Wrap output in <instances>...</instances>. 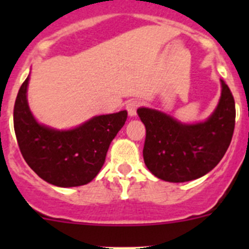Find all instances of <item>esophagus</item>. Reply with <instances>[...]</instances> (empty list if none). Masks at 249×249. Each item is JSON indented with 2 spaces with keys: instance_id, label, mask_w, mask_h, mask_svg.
<instances>
[{
  "instance_id": "1",
  "label": "esophagus",
  "mask_w": 249,
  "mask_h": 249,
  "mask_svg": "<svg viewBox=\"0 0 249 249\" xmlns=\"http://www.w3.org/2000/svg\"><path fill=\"white\" fill-rule=\"evenodd\" d=\"M141 106V102L137 101V100H135V101H130L129 104L126 105V110L127 113H129L130 117H135L137 113V109H139V107Z\"/></svg>"
}]
</instances>
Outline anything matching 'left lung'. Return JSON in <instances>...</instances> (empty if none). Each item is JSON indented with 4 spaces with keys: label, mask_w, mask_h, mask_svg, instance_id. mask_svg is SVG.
<instances>
[{
    "label": "left lung",
    "mask_w": 249,
    "mask_h": 249,
    "mask_svg": "<svg viewBox=\"0 0 249 249\" xmlns=\"http://www.w3.org/2000/svg\"><path fill=\"white\" fill-rule=\"evenodd\" d=\"M219 105L205 123L184 125L149 108L137 110L145 126L143 159L160 179L180 183L202 177L224 157L235 129V100L223 79Z\"/></svg>",
    "instance_id": "obj_1"
}]
</instances>
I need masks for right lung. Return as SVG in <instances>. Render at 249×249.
Masks as SVG:
<instances>
[{
	"mask_svg": "<svg viewBox=\"0 0 249 249\" xmlns=\"http://www.w3.org/2000/svg\"><path fill=\"white\" fill-rule=\"evenodd\" d=\"M29 77L14 105V131L22 158L42 179L57 187H78L94 179L107 150L127 118L126 110L99 115L69 131L39 125L26 100Z\"/></svg>",
	"mask_w": 249,
	"mask_h": 249,
	"instance_id": "right-lung-1",
	"label": "right lung"
}]
</instances>
